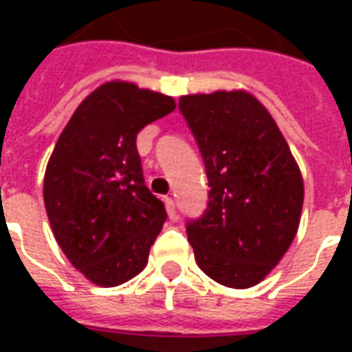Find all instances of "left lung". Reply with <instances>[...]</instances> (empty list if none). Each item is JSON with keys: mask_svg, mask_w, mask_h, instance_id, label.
Masks as SVG:
<instances>
[{"mask_svg": "<svg viewBox=\"0 0 352 352\" xmlns=\"http://www.w3.org/2000/svg\"><path fill=\"white\" fill-rule=\"evenodd\" d=\"M173 109L168 96L109 82L80 103L52 151L43 183L50 226L67 260L100 287L143 272L168 219L135 141Z\"/></svg>", "mask_w": 352, "mask_h": 352, "instance_id": "8db88e82", "label": "left lung"}]
</instances>
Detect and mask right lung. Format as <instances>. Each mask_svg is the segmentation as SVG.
<instances>
[{
	"label": "right lung",
	"instance_id": "right-lung-1",
	"mask_svg": "<svg viewBox=\"0 0 352 352\" xmlns=\"http://www.w3.org/2000/svg\"><path fill=\"white\" fill-rule=\"evenodd\" d=\"M179 111L198 143L209 186L204 213L186 222L196 262L224 287H254L298 232L300 169L251 94L184 96Z\"/></svg>",
	"mask_w": 352,
	"mask_h": 352
}]
</instances>
